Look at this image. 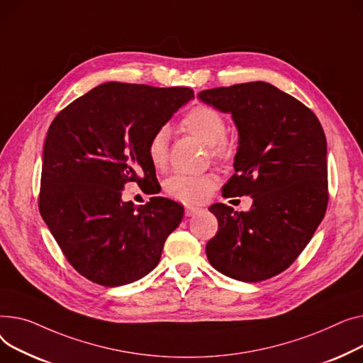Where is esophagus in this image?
Instances as JSON below:
<instances>
[{
  "instance_id": "obj_1",
  "label": "esophagus",
  "mask_w": 363,
  "mask_h": 363,
  "mask_svg": "<svg viewBox=\"0 0 363 363\" xmlns=\"http://www.w3.org/2000/svg\"><path fill=\"white\" fill-rule=\"evenodd\" d=\"M196 212H199V208H196V206H186V208H184V214H186V217L195 216Z\"/></svg>"
}]
</instances>
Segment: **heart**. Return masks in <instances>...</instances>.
I'll return each instance as SVG.
<instances>
[{"mask_svg":"<svg viewBox=\"0 0 363 363\" xmlns=\"http://www.w3.org/2000/svg\"><path fill=\"white\" fill-rule=\"evenodd\" d=\"M183 130L194 135L209 145V152L218 161H227L234 154V146L225 136L227 120L212 105L199 104L194 106L182 120ZM169 132L167 127H160L149 138L146 157L155 169H164L168 162ZM218 184V177L212 173L189 176L174 174L164 183V191L168 198L184 203H199L208 198Z\"/></svg>","mask_w":363,"mask_h":363,"instance_id":"b5f03b06","label":"heart"}]
</instances>
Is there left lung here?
<instances>
[{
  "label": "left lung",
  "instance_id": "left-lung-1",
  "mask_svg": "<svg viewBox=\"0 0 363 363\" xmlns=\"http://www.w3.org/2000/svg\"><path fill=\"white\" fill-rule=\"evenodd\" d=\"M199 99L231 113L239 130L234 173L223 196H252L247 212L209 211L218 231L209 264L230 279L258 283L287 269L312 239L328 205L327 140L305 104L265 82L206 89Z\"/></svg>",
  "mask_w": 363,
  "mask_h": 363
}]
</instances>
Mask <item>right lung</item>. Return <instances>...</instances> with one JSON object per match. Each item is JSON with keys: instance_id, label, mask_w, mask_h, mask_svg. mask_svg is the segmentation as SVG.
<instances>
[{"instance_id": "obj_1", "label": "right lung", "mask_w": 363, "mask_h": 363, "mask_svg": "<svg viewBox=\"0 0 363 363\" xmlns=\"http://www.w3.org/2000/svg\"><path fill=\"white\" fill-rule=\"evenodd\" d=\"M190 88L108 82L52 120L42 158L39 212L69 264L99 286L133 283L160 262L183 206L154 196L121 201L125 183L151 190L155 168L146 145L183 104Z\"/></svg>"}]
</instances>
